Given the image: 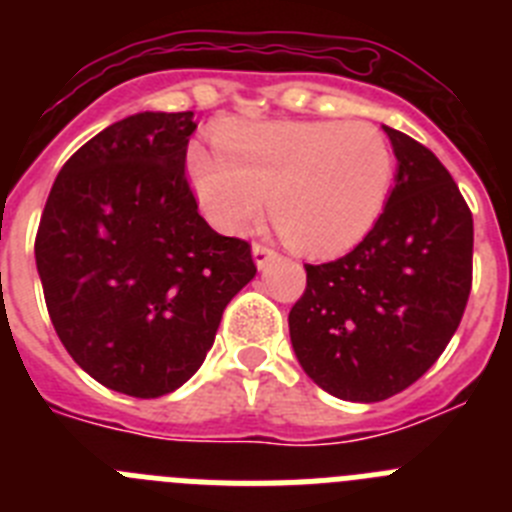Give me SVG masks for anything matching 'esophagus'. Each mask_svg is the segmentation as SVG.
Here are the masks:
<instances>
[{"label": "esophagus", "mask_w": 512, "mask_h": 512, "mask_svg": "<svg viewBox=\"0 0 512 512\" xmlns=\"http://www.w3.org/2000/svg\"><path fill=\"white\" fill-rule=\"evenodd\" d=\"M274 259H277V251H274V248L264 246V243H256V246H253V261H256L259 269H264V266Z\"/></svg>", "instance_id": "obj_1"}]
</instances>
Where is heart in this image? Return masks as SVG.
I'll list each match as a JSON object with an SVG mask.
<instances>
[{
  "instance_id": "obj_1",
  "label": "heart",
  "mask_w": 512,
  "mask_h": 512,
  "mask_svg": "<svg viewBox=\"0 0 512 512\" xmlns=\"http://www.w3.org/2000/svg\"><path fill=\"white\" fill-rule=\"evenodd\" d=\"M212 153L189 146L187 182L217 230L246 235L269 215L310 256L356 246L387 207L395 182L390 140L369 122L271 120L228 125Z\"/></svg>"
}]
</instances>
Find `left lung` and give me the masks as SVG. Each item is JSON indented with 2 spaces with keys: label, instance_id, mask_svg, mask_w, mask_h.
<instances>
[{
  "label": "left lung",
  "instance_id": "obj_1",
  "mask_svg": "<svg viewBox=\"0 0 512 512\" xmlns=\"http://www.w3.org/2000/svg\"><path fill=\"white\" fill-rule=\"evenodd\" d=\"M397 156L387 207L346 256L305 264L289 338L333 397L379 402L418 382L449 346L472 289L474 223L446 166L384 125Z\"/></svg>",
  "mask_w": 512,
  "mask_h": 512
}]
</instances>
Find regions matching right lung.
<instances>
[{
  "mask_svg": "<svg viewBox=\"0 0 512 512\" xmlns=\"http://www.w3.org/2000/svg\"><path fill=\"white\" fill-rule=\"evenodd\" d=\"M194 112H138L63 164L35 235L45 305L71 359L110 390L161 397L215 343L253 277L251 246L220 235L189 189Z\"/></svg>",
  "mask_w": 512,
  "mask_h": 512,
  "instance_id": "right-lung-1",
  "label": "right lung"
}]
</instances>
